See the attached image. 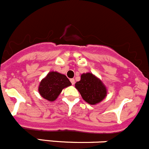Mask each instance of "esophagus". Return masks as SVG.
Here are the masks:
<instances>
[{
    "instance_id": "obj_1",
    "label": "esophagus",
    "mask_w": 149,
    "mask_h": 149,
    "mask_svg": "<svg viewBox=\"0 0 149 149\" xmlns=\"http://www.w3.org/2000/svg\"><path fill=\"white\" fill-rule=\"evenodd\" d=\"M70 82H72V85H74V82H75L74 78H72V79H70Z\"/></svg>"
}]
</instances>
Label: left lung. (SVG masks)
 Returning a JSON list of instances; mask_svg holds the SVG:
<instances>
[{
  "label": "left lung",
  "instance_id": "8db88e82",
  "mask_svg": "<svg viewBox=\"0 0 149 149\" xmlns=\"http://www.w3.org/2000/svg\"><path fill=\"white\" fill-rule=\"evenodd\" d=\"M75 88L84 101L91 105L98 104L105 98L107 90L101 80L92 73H83L81 79L75 83Z\"/></svg>",
  "mask_w": 149,
  "mask_h": 149
}]
</instances>
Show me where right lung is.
<instances>
[{
    "label": "right lung",
    "mask_w": 149,
    "mask_h": 149,
    "mask_svg": "<svg viewBox=\"0 0 149 149\" xmlns=\"http://www.w3.org/2000/svg\"><path fill=\"white\" fill-rule=\"evenodd\" d=\"M71 85L72 83L66 75L57 72H50L41 80L38 91L42 98L49 101H54L58 98L64 88Z\"/></svg>",
    "instance_id": "obj_1"
}]
</instances>
